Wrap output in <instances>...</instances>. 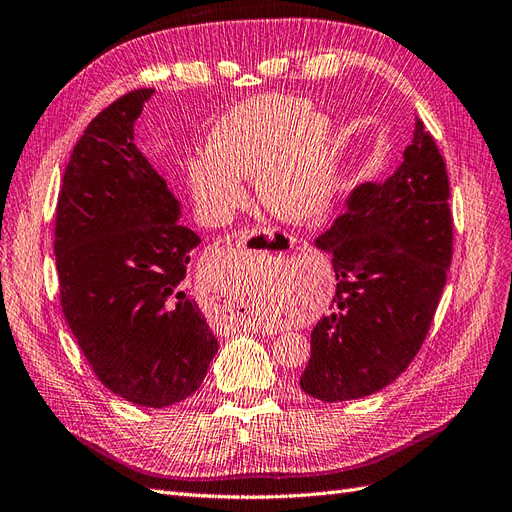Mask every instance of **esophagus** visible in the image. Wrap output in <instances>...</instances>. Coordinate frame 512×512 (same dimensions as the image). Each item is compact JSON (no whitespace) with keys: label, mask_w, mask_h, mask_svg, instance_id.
Here are the masks:
<instances>
[{"label":"esophagus","mask_w":512,"mask_h":512,"mask_svg":"<svg viewBox=\"0 0 512 512\" xmlns=\"http://www.w3.org/2000/svg\"><path fill=\"white\" fill-rule=\"evenodd\" d=\"M238 246L242 248H251V251H274V253H304L306 251V242L296 238V236H289V233H283V231H274V229H242L238 231ZM248 328L253 330H261V334L264 332H272L268 328H259L255 324H246ZM244 326V328H246Z\"/></svg>","instance_id":"esophagus-1"}]
</instances>
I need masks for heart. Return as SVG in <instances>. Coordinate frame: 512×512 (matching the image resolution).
Returning a JSON list of instances; mask_svg holds the SVG:
<instances>
[{"label": "heart", "mask_w": 512, "mask_h": 512, "mask_svg": "<svg viewBox=\"0 0 512 512\" xmlns=\"http://www.w3.org/2000/svg\"><path fill=\"white\" fill-rule=\"evenodd\" d=\"M296 96L270 94L244 102L216 122L210 158L191 167L197 201L225 218L246 199L242 175L257 173L261 206L289 223L326 214L332 197V122Z\"/></svg>", "instance_id": "1"}]
</instances>
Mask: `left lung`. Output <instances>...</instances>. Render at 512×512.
<instances>
[{
    "label": "left lung",
    "mask_w": 512,
    "mask_h": 512,
    "mask_svg": "<svg viewBox=\"0 0 512 512\" xmlns=\"http://www.w3.org/2000/svg\"><path fill=\"white\" fill-rule=\"evenodd\" d=\"M446 163L416 120L390 178L354 188L317 246L332 255V313L311 332L300 388L324 403L386 388L427 339L452 259Z\"/></svg>",
    "instance_id": "8db88e82"
}]
</instances>
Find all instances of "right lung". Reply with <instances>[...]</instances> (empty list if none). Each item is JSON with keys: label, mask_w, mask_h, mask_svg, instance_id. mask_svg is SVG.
<instances>
[{"label": "right lung", "mask_w": 512, "mask_h": 512, "mask_svg": "<svg viewBox=\"0 0 512 512\" xmlns=\"http://www.w3.org/2000/svg\"><path fill=\"white\" fill-rule=\"evenodd\" d=\"M152 92L120 96L83 130L64 169L53 248L62 311L96 377L158 410L201 386L218 341L184 281L199 236L178 223V201L133 143Z\"/></svg>", "instance_id": "right-lung-1"}]
</instances>
